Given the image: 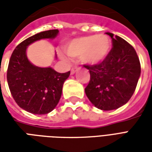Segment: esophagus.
Returning a JSON list of instances; mask_svg holds the SVG:
<instances>
[{"label":"esophagus","mask_w":152,"mask_h":152,"mask_svg":"<svg viewBox=\"0 0 152 152\" xmlns=\"http://www.w3.org/2000/svg\"><path fill=\"white\" fill-rule=\"evenodd\" d=\"M77 70H78V67H77V66H76V67H75V68H72V71H71V74H72V75H73V74L76 72Z\"/></svg>","instance_id":"esophagus-1"}]
</instances>
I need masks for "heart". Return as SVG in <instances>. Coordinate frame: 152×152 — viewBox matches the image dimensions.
Segmentation results:
<instances>
[{
	"label": "heart",
	"mask_w": 152,
	"mask_h": 152,
	"mask_svg": "<svg viewBox=\"0 0 152 152\" xmlns=\"http://www.w3.org/2000/svg\"><path fill=\"white\" fill-rule=\"evenodd\" d=\"M111 49V40L104 35H94L72 40L65 46L66 54L72 58H83L88 64H97L105 59ZM62 59H66L59 53Z\"/></svg>",
	"instance_id": "1"
}]
</instances>
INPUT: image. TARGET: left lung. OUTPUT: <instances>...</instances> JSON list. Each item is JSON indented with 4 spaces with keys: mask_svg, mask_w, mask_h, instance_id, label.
I'll return each instance as SVG.
<instances>
[{
    "mask_svg": "<svg viewBox=\"0 0 152 152\" xmlns=\"http://www.w3.org/2000/svg\"><path fill=\"white\" fill-rule=\"evenodd\" d=\"M112 48L102 63L84 65L90 80L86 96L97 108L111 111L121 107L134 94L141 74V65L134 47L123 38L107 32Z\"/></svg>",
    "mask_w": 152,
    "mask_h": 152,
    "instance_id": "1",
    "label": "left lung"
}]
</instances>
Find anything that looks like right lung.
<instances>
[{"label": "right lung", "mask_w": 152, "mask_h": 152, "mask_svg": "<svg viewBox=\"0 0 152 152\" xmlns=\"http://www.w3.org/2000/svg\"><path fill=\"white\" fill-rule=\"evenodd\" d=\"M58 29L41 31L19 44L12 53L7 69V82L16 103L36 115L52 112L59 102L64 81L70 72L58 73L52 67H39L29 62L26 50L40 39H53Z\"/></svg>", "instance_id": "obj_1"}]
</instances>
